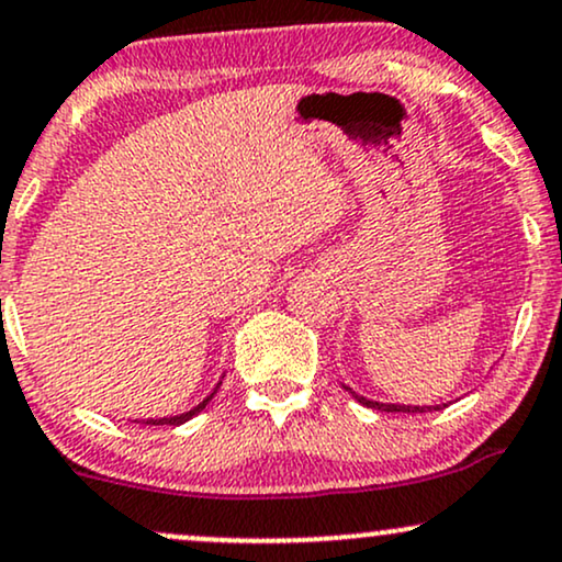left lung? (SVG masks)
<instances>
[{"instance_id":"left-lung-1","label":"left lung","mask_w":562,"mask_h":562,"mask_svg":"<svg viewBox=\"0 0 562 562\" xmlns=\"http://www.w3.org/2000/svg\"><path fill=\"white\" fill-rule=\"evenodd\" d=\"M350 395L356 397L358 403H363L367 408H376V411H384V414H427V411H439L445 408V405H395V403H376V401H367V397H361L358 392H353L350 387H346Z\"/></svg>"}]
</instances>
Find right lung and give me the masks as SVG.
Wrapping results in <instances>:
<instances>
[{"mask_svg": "<svg viewBox=\"0 0 562 562\" xmlns=\"http://www.w3.org/2000/svg\"><path fill=\"white\" fill-rule=\"evenodd\" d=\"M212 395H214V392H212ZM209 401H212V397H206V401L204 403H199V405H195V408L193 411H188V414H180V416H170V418H146V422L144 424H151V427H165V424H170V427H178V424H182V422H188V418H193L195 414H201V411H204L206 408V403Z\"/></svg>", "mask_w": 562, "mask_h": 562, "instance_id": "add662e5", "label": "right lung"}]
</instances>
